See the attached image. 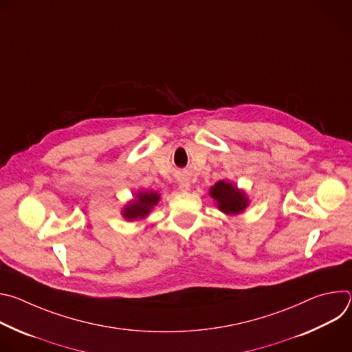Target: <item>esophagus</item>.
<instances>
[{"mask_svg": "<svg viewBox=\"0 0 352 352\" xmlns=\"http://www.w3.org/2000/svg\"><path fill=\"white\" fill-rule=\"evenodd\" d=\"M178 188H179V190H182V192H186V190H189V188H190V185H189V182L188 181H181L179 182V185H178Z\"/></svg>", "mask_w": 352, "mask_h": 352, "instance_id": "obj_1", "label": "esophagus"}]
</instances>
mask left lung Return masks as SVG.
Listing matches in <instances>:
<instances>
[{"label":"left lung","mask_w":352,"mask_h":352,"mask_svg":"<svg viewBox=\"0 0 352 352\" xmlns=\"http://www.w3.org/2000/svg\"><path fill=\"white\" fill-rule=\"evenodd\" d=\"M209 193L216 200L217 208L226 214L242 213L249 205L245 192L226 181L216 182Z\"/></svg>","instance_id":"1"}]
</instances>
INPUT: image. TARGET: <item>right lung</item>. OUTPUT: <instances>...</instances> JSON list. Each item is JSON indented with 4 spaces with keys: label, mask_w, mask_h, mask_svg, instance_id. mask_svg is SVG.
<instances>
[{
    "label": "right lung",
    "mask_w": 352,
    "mask_h": 352,
    "mask_svg": "<svg viewBox=\"0 0 352 352\" xmlns=\"http://www.w3.org/2000/svg\"><path fill=\"white\" fill-rule=\"evenodd\" d=\"M135 196L136 199L131 200L122 210V216L128 221H132L136 219H144L160 200V195L152 190H147V192L140 190Z\"/></svg>",
    "instance_id": "add662e5"
}]
</instances>
